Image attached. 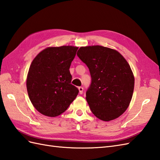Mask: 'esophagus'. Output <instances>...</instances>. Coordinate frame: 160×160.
<instances>
[{"label":"esophagus","mask_w":160,"mask_h":160,"mask_svg":"<svg viewBox=\"0 0 160 160\" xmlns=\"http://www.w3.org/2000/svg\"><path fill=\"white\" fill-rule=\"evenodd\" d=\"M78 90H79V92H80V94H82V93H83V90H84L83 87H78Z\"/></svg>","instance_id":"esophagus-1"}]
</instances>
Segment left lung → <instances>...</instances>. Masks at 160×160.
<instances>
[{"label":"left lung","mask_w":160,"mask_h":160,"mask_svg":"<svg viewBox=\"0 0 160 160\" xmlns=\"http://www.w3.org/2000/svg\"><path fill=\"white\" fill-rule=\"evenodd\" d=\"M77 55L91 73L86 99L92 113L103 121L120 116L134 91V78L128 62L117 51L99 45L80 47Z\"/></svg>","instance_id":"8db88e82"}]
</instances>
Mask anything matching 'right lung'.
Returning <instances> with one entry per match:
<instances>
[{
	"instance_id": "obj_1",
	"label": "right lung",
	"mask_w": 160,
	"mask_h": 160,
	"mask_svg": "<svg viewBox=\"0 0 160 160\" xmlns=\"http://www.w3.org/2000/svg\"><path fill=\"white\" fill-rule=\"evenodd\" d=\"M78 48L48 47L32 61L27 77V91L32 105L43 115L59 116L78 94V89L71 84L69 72Z\"/></svg>"
}]
</instances>
